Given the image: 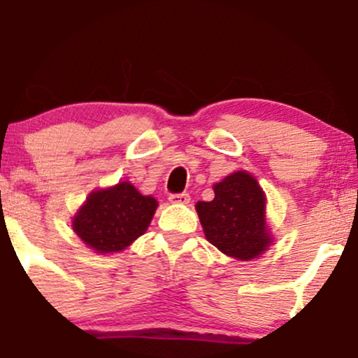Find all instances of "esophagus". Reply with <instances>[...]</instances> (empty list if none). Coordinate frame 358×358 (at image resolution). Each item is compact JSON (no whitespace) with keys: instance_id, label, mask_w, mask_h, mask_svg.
I'll use <instances>...</instances> for the list:
<instances>
[{"instance_id":"1","label":"esophagus","mask_w":358,"mask_h":358,"mask_svg":"<svg viewBox=\"0 0 358 358\" xmlns=\"http://www.w3.org/2000/svg\"><path fill=\"white\" fill-rule=\"evenodd\" d=\"M170 200L171 203H178V205H185L190 202V195H188L187 192H182V193H171L170 195Z\"/></svg>"}]
</instances>
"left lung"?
<instances>
[{"label":"left lung","mask_w":358,"mask_h":358,"mask_svg":"<svg viewBox=\"0 0 358 358\" xmlns=\"http://www.w3.org/2000/svg\"><path fill=\"white\" fill-rule=\"evenodd\" d=\"M212 202L195 205L205 237L225 256L249 261L273 242L266 225V195L248 171H236L213 185Z\"/></svg>","instance_id":"obj_1"}]
</instances>
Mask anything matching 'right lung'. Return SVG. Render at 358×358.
<instances>
[{
  "mask_svg": "<svg viewBox=\"0 0 358 358\" xmlns=\"http://www.w3.org/2000/svg\"><path fill=\"white\" fill-rule=\"evenodd\" d=\"M158 202L129 182L92 192L72 220L73 232L97 254L119 252L146 232Z\"/></svg>",
  "mask_w": 358,
  "mask_h": 358,
  "instance_id": "obj_1",
  "label": "right lung"
}]
</instances>
